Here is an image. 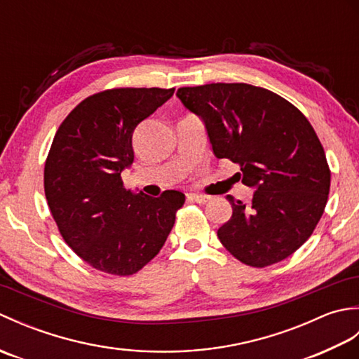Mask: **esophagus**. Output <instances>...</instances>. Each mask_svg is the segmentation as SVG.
<instances>
[{
  "instance_id": "34e87169",
  "label": "esophagus",
  "mask_w": 359,
  "mask_h": 359,
  "mask_svg": "<svg viewBox=\"0 0 359 359\" xmlns=\"http://www.w3.org/2000/svg\"><path fill=\"white\" fill-rule=\"evenodd\" d=\"M188 201L196 202V203H207V202H210V197L202 196V194H188Z\"/></svg>"
}]
</instances>
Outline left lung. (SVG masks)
Returning a JSON list of instances; mask_svg holds the SVG:
<instances>
[{"mask_svg": "<svg viewBox=\"0 0 359 359\" xmlns=\"http://www.w3.org/2000/svg\"><path fill=\"white\" fill-rule=\"evenodd\" d=\"M177 97L207 126L212 152L241 166L255 188L248 203L233 201V216L217 230L242 264L264 269L284 261L321 219L330 191V168L307 117L269 89L247 83L180 88Z\"/></svg>", "mask_w": 359, "mask_h": 359, "instance_id": "obj_1", "label": "left lung"}]
</instances>
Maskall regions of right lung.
<instances>
[{"mask_svg":"<svg viewBox=\"0 0 359 359\" xmlns=\"http://www.w3.org/2000/svg\"><path fill=\"white\" fill-rule=\"evenodd\" d=\"M174 88H114L89 95L57 129L44 163V194L58 231L93 269L131 276L162 250L185 194H134L121 171L133 134Z\"/></svg>","mask_w":359,"mask_h":359,"instance_id":"obj_1","label":"right lung"}]
</instances>
